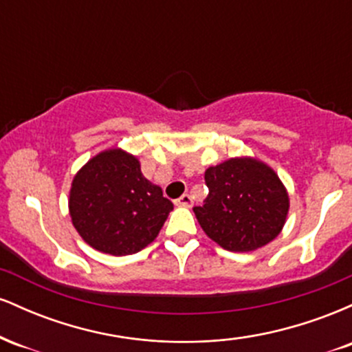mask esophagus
<instances>
[{
	"mask_svg": "<svg viewBox=\"0 0 352 352\" xmlns=\"http://www.w3.org/2000/svg\"><path fill=\"white\" fill-rule=\"evenodd\" d=\"M175 204L182 205V207H192L193 200H192V197L188 195V193H184V195H182L179 200H175Z\"/></svg>",
	"mask_w": 352,
	"mask_h": 352,
	"instance_id": "1",
	"label": "esophagus"
}]
</instances>
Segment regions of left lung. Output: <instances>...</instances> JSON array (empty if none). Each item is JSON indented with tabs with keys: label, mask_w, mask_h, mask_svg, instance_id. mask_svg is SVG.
<instances>
[{
	"label": "left lung",
	"mask_w": 352,
	"mask_h": 352,
	"mask_svg": "<svg viewBox=\"0 0 352 352\" xmlns=\"http://www.w3.org/2000/svg\"><path fill=\"white\" fill-rule=\"evenodd\" d=\"M208 195L193 207L204 232L228 252H252L278 236L288 193L278 175L253 159H232L205 172Z\"/></svg>",
	"instance_id": "8db88e82"
}]
</instances>
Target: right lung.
<instances>
[{
  "label": "right lung",
  "mask_w": 352,
  "mask_h": 352,
  "mask_svg": "<svg viewBox=\"0 0 352 352\" xmlns=\"http://www.w3.org/2000/svg\"><path fill=\"white\" fill-rule=\"evenodd\" d=\"M173 204L119 148L91 159L72 180L69 212L84 241L102 253L134 254L155 240Z\"/></svg>",
  "instance_id": "obj_1"
}]
</instances>
